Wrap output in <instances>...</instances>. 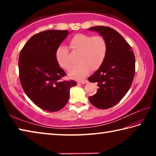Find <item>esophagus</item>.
<instances>
[{
    "mask_svg": "<svg viewBox=\"0 0 156 156\" xmlns=\"http://www.w3.org/2000/svg\"><path fill=\"white\" fill-rule=\"evenodd\" d=\"M78 83L81 84H87L89 83V81L87 80H79Z\"/></svg>",
    "mask_w": 156,
    "mask_h": 156,
    "instance_id": "34e87169",
    "label": "esophagus"
}]
</instances>
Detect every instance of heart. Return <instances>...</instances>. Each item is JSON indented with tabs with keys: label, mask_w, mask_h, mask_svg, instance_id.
<instances>
[{
	"label": "heart",
	"mask_w": 156,
	"mask_h": 156,
	"mask_svg": "<svg viewBox=\"0 0 156 156\" xmlns=\"http://www.w3.org/2000/svg\"><path fill=\"white\" fill-rule=\"evenodd\" d=\"M69 47L73 52L78 53V64L71 68L69 76L74 79H80L87 76L91 69L96 70L102 65L107 54L108 43L102 36L78 34L69 41ZM56 58L58 65L65 69H69L72 65L69 52L64 45L57 48Z\"/></svg>",
	"instance_id": "heart-1"
}]
</instances>
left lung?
I'll list each match as a JSON object with an SVG mask.
<instances>
[{"label": "left lung", "mask_w": 156, "mask_h": 156, "mask_svg": "<svg viewBox=\"0 0 156 156\" xmlns=\"http://www.w3.org/2000/svg\"><path fill=\"white\" fill-rule=\"evenodd\" d=\"M89 30L97 31L107 41L106 58L88 78L99 87L97 93L89 97V102L98 109H107L117 105L131 87L136 71L135 56L129 43L113 29L96 26Z\"/></svg>", "instance_id": "1"}]
</instances>
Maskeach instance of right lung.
Listing matches in <instances>:
<instances>
[{"label": "right lung", "mask_w": 156, "mask_h": 156, "mask_svg": "<svg viewBox=\"0 0 156 156\" xmlns=\"http://www.w3.org/2000/svg\"><path fill=\"white\" fill-rule=\"evenodd\" d=\"M69 34L67 30H46L31 37L21 49L19 78L25 93L34 104L48 112L65 106L69 89L76 82L62 80L66 76L56 58V51Z\"/></svg>", "instance_id": "obj_1"}]
</instances>
